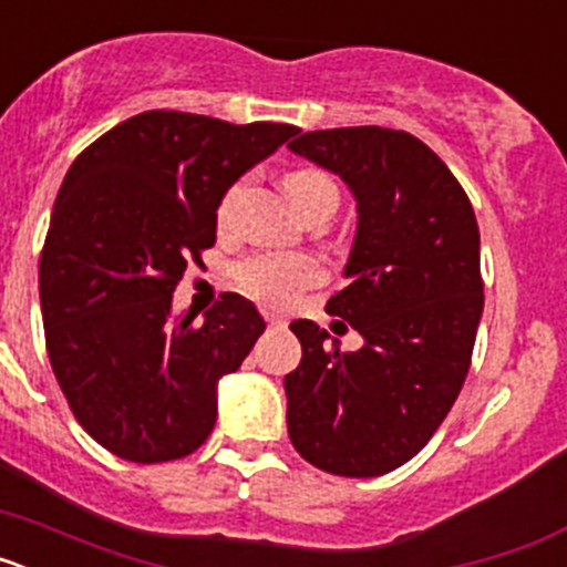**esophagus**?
Wrapping results in <instances>:
<instances>
[{"instance_id": "34e87169", "label": "esophagus", "mask_w": 567, "mask_h": 567, "mask_svg": "<svg viewBox=\"0 0 567 567\" xmlns=\"http://www.w3.org/2000/svg\"><path fill=\"white\" fill-rule=\"evenodd\" d=\"M264 318H267V323H278V327H280V323H287V320L280 318V315H275V312H267V309H264Z\"/></svg>"}]
</instances>
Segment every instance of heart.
Returning a JSON list of instances; mask_svg holds the SVG:
<instances>
[{"mask_svg": "<svg viewBox=\"0 0 567 567\" xmlns=\"http://www.w3.org/2000/svg\"><path fill=\"white\" fill-rule=\"evenodd\" d=\"M284 189H287L289 202L295 204L298 213L315 207V204H329L338 207V187L323 169L315 167H300L287 173L284 178ZM240 195V184H235L227 195H224L221 207H218V218L229 221L235 202ZM320 278V264L312 255H284V252H269V255H252V258L240 260L235 269V280L252 298L264 300V303H275L284 307L303 287L315 284Z\"/></svg>", "mask_w": 567, "mask_h": 567, "instance_id": "1", "label": "heart"}]
</instances>
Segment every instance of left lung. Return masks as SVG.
Segmentation results:
<instances>
[{
	"label": "left lung",
	"mask_w": 567,
	"mask_h": 567,
	"mask_svg": "<svg viewBox=\"0 0 567 567\" xmlns=\"http://www.w3.org/2000/svg\"><path fill=\"white\" fill-rule=\"evenodd\" d=\"M289 150L354 195L349 284L327 312L363 338L343 352L312 320L289 323L303 352L284 378L289 440L320 471L380 477L432 440L468 374L483 318L477 218L452 169L403 130H315Z\"/></svg>",
	"instance_id": "left-lung-1"
}]
</instances>
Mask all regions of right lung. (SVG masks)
I'll use <instances>...</instances> for the list:
<instances>
[{
  "mask_svg": "<svg viewBox=\"0 0 567 567\" xmlns=\"http://www.w3.org/2000/svg\"><path fill=\"white\" fill-rule=\"evenodd\" d=\"M298 133L147 110L90 144L64 175L39 260L48 358L84 432L130 463L193 454L267 323L224 292L173 312L175 284L215 244L227 189Z\"/></svg>",
  "mask_w": 567,
  "mask_h": 567,
  "instance_id": "add662e5",
  "label": "right lung"
}]
</instances>
